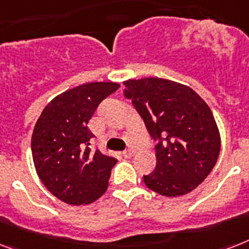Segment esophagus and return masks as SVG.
<instances>
[{
	"instance_id": "obj_1",
	"label": "esophagus",
	"mask_w": 249,
	"mask_h": 249,
	"mask_svg": "<svg viewBox=\"0 0 249 249\" xmlns=\"http://www.w3.org/2000/svg\"><path fill=\"white\" fill-rule=\"evenodd\" d=\"M133 155H134V151H133V149H130V148L125 149L124 152H123V156H124L125 159H130Z\"/></svg>"
}]
</instances>
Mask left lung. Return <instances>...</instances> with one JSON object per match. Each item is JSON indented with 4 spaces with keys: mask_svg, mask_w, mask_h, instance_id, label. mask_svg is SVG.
<instances>
[{
    "mask_svg": "<svg viewBox=\"0 0 249 249\" xmlns=\"http://www.w3.org/2000/svg\"><path fill=\"white\" fill-rule=\"evenodd\" d=\"M124 86V96L157 142L156 167L143 177L145 185L166 197L192 192L220 153L219 128L209 105L192 88L167 79H130Z\"/></svg>",
    "mask_w": 249,
    "mask_h": 249,
    "instance_id": "obj_1",
    "label": "left lung"
}]
</instances>
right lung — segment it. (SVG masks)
<instances>
[{
  "label": "right lung",
  "instance_id": "obj_1",
  "mask_svg": "<svg viewBox=\"0 0 249 249\" xmlns=\"http://www.w3.org/2000/svg\"><path fill=\"white\" fill-rule=\"evenodd\" d=\"M119 87L94 82L66 90L44 107L36 123L32 135L36 171L44 187L65 203L88 205L106 192L118 160L90 149L94 135L88 123L98 105Z\"/></svg>",
  "mask_w": 249,
  "mask_h": 249
}]
</instances>
